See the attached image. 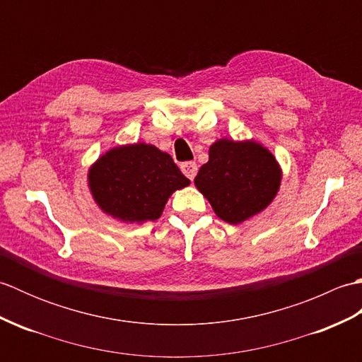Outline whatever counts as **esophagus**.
<instances>
[{
	"label": "esophagus",
	"mask_w": 362,
	"mask_h": 362,
	"mask_svg": "<svg viewBox=\"0 0 362 362\" xmlns=\"http://www.w3.org/2000/svg\"><path fill=\"white\" fill-rule=\"evenodd\" d=\"M180 169L189 180H194V177L197 174V165L194 163V161H185V163L180 165Z\"/></svg>",
	"instance_id": "obj_1"
}]
</instances>
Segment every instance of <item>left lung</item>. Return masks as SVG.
Listing matches in <instances>:
<instances>
[{
  "mask_svg": "<svg viewBox=\"0 0 362 362\" xmlns=\"http://www.w3.org/2000/svg\"><path fill=\"white\" fill-rule=\"evenodd\" d=\"M280 179L279 163L261 144L219 140L194 183L222 221L240 224L271 204Z\"/></svg>",
  "mask_w": 362,
  "mask_h": 362,
  "instance_id": "left-lung-1",
  "label": "left lung"
}]
</instances>
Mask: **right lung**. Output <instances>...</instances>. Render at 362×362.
<instances>
[{"label": "right lung", "instance_id": "1", "mask_svg": "<svg viewBox=\"0 0 362 362\" xmlns=\"http://www.w3.org/2000/svg\"><path fill=\"white\" fill-rule=\"evenodd\" d=\"M90 189L101 209L124 222L156 221L175 189L189 180L173 157L152 144L115 148L88 173Z\"/></svg>", "mask_w": 362, "mask_h": 362}]
</instances>
